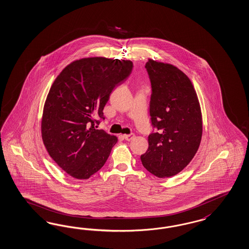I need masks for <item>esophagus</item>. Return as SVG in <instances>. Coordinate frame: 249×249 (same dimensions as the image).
Here are the masks:
<instances>
[{
  "instance_id": "esophagus-1",
  "label": "esophagus",
  "mask_w": 249,
  "mask_h": 249,
  "mask_svg": "<svg viewBox=\"0 0 249 249\" xmlns=\"http://www.w3.org/2000/svg\"><path fill=\"white\" fill-rule=\"evenodd\" d=\"M134 137H135V135H134V134H130V135H124V138L126 141H130V140H132Z\"/></svg>"
}]
</instances>
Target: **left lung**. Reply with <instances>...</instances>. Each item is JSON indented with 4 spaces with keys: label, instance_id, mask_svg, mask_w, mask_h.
<instances>
[{
    "label": "left lung",
    "instance_id": "8db88e82",
    "mask_svg": "<svg viewBox=\"0 0 249 249\" xmlns=\"http://www.w3.org/2000/svg\"><path fill=\"white\" fill-rule=\"evenodd\" d=\"M145 69L152 87L149 113L158 132L149 135L148 148L141 161L158 178L174 176L199 149L201 106L192 81L177 67L149 58Z\"/></svg>",
    "mask_w": 249,
    "mask_h": 249
}]
</instances>
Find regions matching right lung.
<instances>
[{"instance_id": "1", "label": "right lung", "mask_w": 249, "mask_h": 249, "mask_svg": "<svg viewBox=\"0 0 249 249\" xmlns=\"http://www.w3.org/2000/svg\"><path fill=\"white\" fill-rule=\"evenodd\" d=\"M131 60L85 57L68 65L45 102L41 136L49 156L70 176L87 179L102 169L118 139L94 127L115 86L132 71Z\"/></svg>"}]
</instances>
